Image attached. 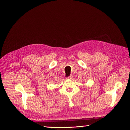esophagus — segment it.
Returning a JSON list of instances; mask_svg holds the SVG:
<instances>
[{
	"label": "esophagus",
	"instance_id": "34e87169",
	"mask_svg": "<svg viewBox=\"0 0 130 130\" xmlns=\"http://www.w3.org/2000/svg\"><path fill=\"white\" fill-rule=\"evenodd\" d=\"M73 77V76H72V75H70V76H68L67 78H69V79H71V78Z\"/></svg>",
	"mask_w": 130,
	"mask_h": 130
}]
</instances>
